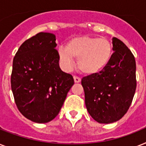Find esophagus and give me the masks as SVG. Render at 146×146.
Returning <instances> with one entry per match:
<instances>
[{"instance_id":"1","label":"esophagus","mask_w":146,"mask_h":146,"mask_svg":"<svg viewBox=\"0 0 146 146\" xmlns=\"http://www.w3.org/2000/svg\"><path fill=\"white\" fill-rule=\"evenodd\" d=\"M73 79H74V82H76V83L81 82V79H80V77H77V76H74V77H73Z\"/></svg>"}]
</instances>
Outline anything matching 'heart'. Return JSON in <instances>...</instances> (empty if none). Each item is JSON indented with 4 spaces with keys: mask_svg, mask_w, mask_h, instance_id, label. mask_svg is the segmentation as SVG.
Returning a JSON list of instances; mask_svg holds the SVG:
<instances>
[{
    "mask_svg": "<svg viewBox=\"0 0 146 146\" xmlns=\"http://www.w3.org/2000/svg\"><path fill=\"white\" fill-rule=\"evenodd\" d=\"M113 54L111 42L104 38L80 36L71 39L66 48L58 50L60 60L65 70L74 65L73 58L78 59V67L82 73L92 75L103 70L108 64Z\"/></svg>",
    "mask_w": 146,
    "mask_h": 146,
    "instance_id": "heart-1",
    "label": "heart"
}]
</instances>
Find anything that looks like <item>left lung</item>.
I'll use <instances>...</instances> for the list:
<instances>
[{"label": "left lung", "instance_id": "obj_1", "mask_svg": "<svg viewBox=\"0 0 146 146\" xmlns=\"http://www.w3.org/2000/svg\"><path fill=\"white\" fill-rule=\"evenodd\" d=\"M114 52L105 68L82 79L87 111L100 123L117 121L127 112L136 92V60L127 45L112 38Z\"/></svg>", "mask_w": 146, "mask_h": 146}]
</instances>
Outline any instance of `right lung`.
Listing matches in <instances>:
<instances>
[{
	"label": "right lung",
	"instance_id": "right-lung-1",
	"mask_svg": "<svg viewBox=\"0 0 146 146\" xmlns=\"http://www.w3.org/2000/svg\"><path fill=\"white\" fill-rule=\"evenodd\" d=\"M55 35L39 33L21 44L13 61L11 89L20 113L38 123L54 119L74 84L63 72Z\"/></svg>",
	"mask_w": 146,
	"mask_h": 146
}]
</instances>
